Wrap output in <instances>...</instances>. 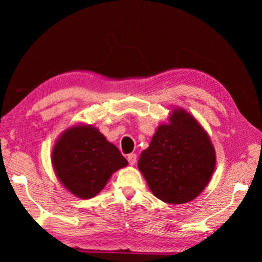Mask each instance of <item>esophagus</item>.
Segmentation results:
<instances>
[{"label": "esophagus", "instance_id": "34e87169", "mask_svg": "<svg viewBox=\"0 0 262 262\" xmlns=\"http://www.w3.org/2000/svg\"><path fill=\"white\" fill-rule=\"evenodd\" d=\"M127 159H128V163H129L130 165H135L137 156H136L135 154H129V155H128V156H127Z\"/></svg>", "mask_w": 262, "mask_h": 262}]
</instances>
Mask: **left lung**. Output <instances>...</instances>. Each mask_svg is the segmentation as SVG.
I'll return each mask as SVG.
<instances>
[{"instance_id": "8db88e82", "label": "left lung", "mask_w": 262, "mask_h": 262, "mask_svg": "<svg viewBox=\"0 0 262 262\" xmlns=\"http://www.w3.org/2000/svg\"><path fill=\"white\" fill-rule=\"evenodd\" d=\"M137 166L155 196L180 205L199 196L211 179L216 152L208 133L192 114L174 107L159 125Z\"/></svg>"}]
</instances>
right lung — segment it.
Here are the masks:
<instances>
[{"instance_id": "right-lung-1", "label": "right lung", "mask_w": 262, "mask_h": 262, "mask_svg": "<svg viewBox=\"0 0 262 262\" xmlns=\"http://www.w3.org/2000/svg\"><path fill=\"white\" fill-rule=\"evenodd\" d=\"M52 165L66 189L79 199H91L128 162L98 128L78 123L67 128L56 140Z\"/></svg>"}]
</instances>
